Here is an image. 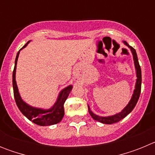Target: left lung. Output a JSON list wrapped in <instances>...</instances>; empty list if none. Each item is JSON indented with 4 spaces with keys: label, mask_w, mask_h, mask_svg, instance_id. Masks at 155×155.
Instances as JSON below:
<instances>
[{
    "label": "left lung",
    "mask_w": 155,
    "mask_h": 155,
    "mask_svg": "<svg viewBox=\"0 0 155 155\" xmlns=\"http://www.w3.org/2000/svg\"><path fill=\"white\" fill-rule=\"evenodd\" d=\"M124 43L128 46L129 48H130L131 51H132L133 56H134V64H135V68L137 70V83L136 86H135V90L134 91V94H133V96L131 100L130 101L128 105L124 108V109L120 113L118 114L114 115V116H108V117H101V116H98L97 115L94 114V113L90 110L89 106L87 105L88 107V112H89V114L91 115V116L94 119V120H97L98 122H101L102 124H113L115 123H117V122L120 121L121 120H123L124 118H125L126 116L129 114L130 113H131V111L134 109V107L136 106L137 102L138 99H139L140 94V91H141V69H140V66L139 62H138V58L137 55L136 50H134L132 46H129L128 43L127 42L124 41Z\"/></svg>",
    "instance_id": "obj_1"
}]
</instances>
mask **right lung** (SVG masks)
<instances>
[{
    "label": "right lung",
    "instance_id": "add662e5",
    "mask_svg": "<svg viewBox=\"0 0 155 155\" xmlns=\"http://www.w3.org/2000/svg\"><path fill=\"white\" fill-rule=\"evenodd\" d=\"M28 42L21 49L25 48L27 46ZM19 51L18 52L17 56L15 58V68H14L13 74H12V83H13V91L15 100L18 107L19 110L21 111V113L24 115L26 118L31 120L32 123L39 126H50L53 124H57L62 120L64 115V102L68 98L72 86L70 85L64 88L63 91L59 94V97L57 100V102L53 107L48 110H43L41 109L33 108L27 105L25 102L22 101L21 96L19 94L18 90L17 84L15 81V71H16V64H17L18 58Z\"/></svg>",
    "mask_w": 155,
    "mask_h": 155
}]
</instances>
